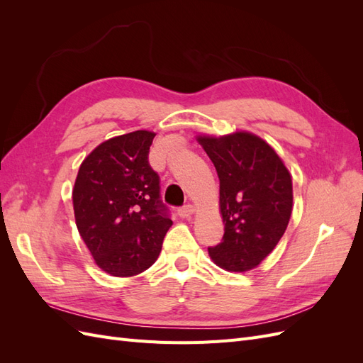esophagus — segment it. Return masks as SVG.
Segmentation results:
<instances>
[{"instance_id":"34e87169","label":"esophagus","mask_w":363,"mask_h":363,"mask_svg":"<svg viewBox=\"0 0 363 363\" xmlns=\"http://www.w3.org/2000/svg\"><path fill=\"white\" fill-rule=\"evenodd\" d=\"M194 212H195V207L192 204H186L179 208V215L182 218H191L194 215Z\"/></svg>"}]
</instances>
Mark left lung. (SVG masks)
Segmentation results:
<instances>
[{"instance_id": "1", "label": "left lung", "mask_w": 363, "mask_h": 363, "mask_svg": "<svg viewBox=\"0 0 363 363\" xmlns=\"http://www.w3.org/2000/svg\"><path fill=\"white\" fill-rule=\"evenodd\" d=\"M219 177L223 242L208 248L215 265L245 272L276 248L292 213V177L267 140L250 131L199 135Z\"/></svg>"}]
</instances>
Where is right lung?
I'll return each instance as SVG.
<instances>
[{
  "mask_svg": "<svg viewBox=\"0 0 363 363\" xmlns=\"http://www.w3.org/2000/svg\"><path fill=\"white\" fill-rule=\"evenodd\" d=\"M155 136L136 130L101 142L84 157L74 183L77 228L98 268L113 277L147 271L172 225L148 164Z\"/></svg>",
  "mask_w": 363,
  "mask_h": 363,
  "instance_id": "add662e5",
  "label": "right lung"
}]
</instances>
